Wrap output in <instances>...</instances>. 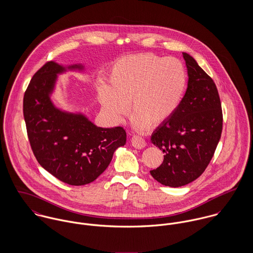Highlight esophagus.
Listing matches in <instances>:
<instances>
[{"label":"esophagus","instance_id":"1","mask_svg":"<svg viewBox=\"0 0 253 253\" xmlns=\"http://www.w3.org/2000/svg\"><path fill=\"white\" fill-rule=\"evenodd\" d=\"M131 145L136 149H142L146 146V142L142 137L134 135L131 138Z\"/></svg>","mask_w":253,"mask_h":253}]
</instances>
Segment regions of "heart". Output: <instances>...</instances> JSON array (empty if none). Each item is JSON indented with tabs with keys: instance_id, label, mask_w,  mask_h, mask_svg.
Returning a JSON list of instances; mask_svg holds the SVG:
<instances>
[{
	"instance_id": "1",
	"label": "heart",
	"mask_w": 253,
	"mask_h": 253,
	"mask_svg": "<svg viewBox=\"0 0 253 253\" xmlns=\"http://www.w3.org/2000/svg\"><path fill=\"white\" fill-rule=\"evenodd\" d=\"M186 86L187 74L178 59L144 53L118 60L110 73L109 85L100 84L97 95L103 110L116 122L127 113L131 102L133 126L145 129L175 114Z\"/></svg>"
}]
</instances>
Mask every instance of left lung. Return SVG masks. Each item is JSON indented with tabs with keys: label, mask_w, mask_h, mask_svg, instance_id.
Masks as SVG:
<instances>
[{
	"label": "left lung",
	"mask_w": 253,
	"mask_h": 253,
	"mask_svg": "<svg viewBox=\"0 0 253 253\" xmlns=\"http://www.w3.org/2000/svg\"><path fill=\"white\" fill-rule=\"evenodd\" d=\"M188 86L175 114L151 135L163 151V164L150 171L165 186L180 187L196 180L206 170L221 137L223 116L213 80L188 53L182 52Z\"/></svg>",
	"instance_id": "8db88e82"
}]
</instances>
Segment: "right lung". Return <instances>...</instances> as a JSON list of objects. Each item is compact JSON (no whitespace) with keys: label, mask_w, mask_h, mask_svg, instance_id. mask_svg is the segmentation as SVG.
<instances>
[{"label":"right lung","mask_w":253,"mask_h":253,"mask_svg":"<svg viewBox=\"0 0 253 253\" xmlns=\"http://www.w3.org/2000/svg\"><path fill=\"white\" fill-rule=\"evenodd\" d=\"M67 70L83 71L84 66L49 61L35 73L24 93L23 115L38 163L57 179L81 186L108 168L114 152L126 144V133L122 126L99 127L82 113L54 106L50 95L57 75Z\"/></svg>","instance_id":"add662e5"}]
</instances>
